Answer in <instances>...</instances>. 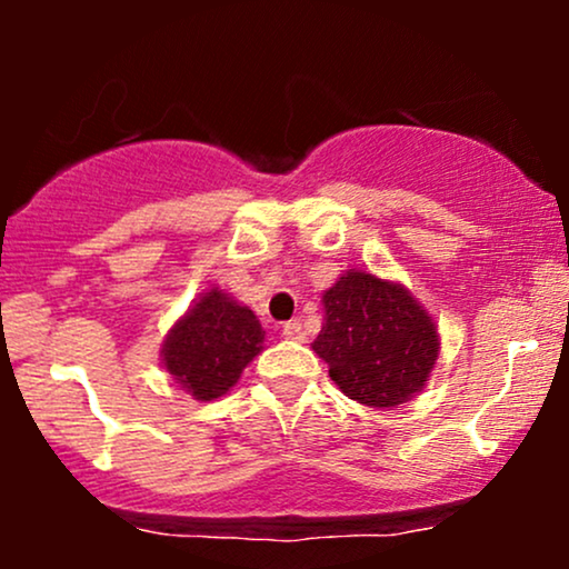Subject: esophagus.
<instances>
[{
  "label": "esophagus",
  "instance_id": "1",
  "mask_svg": "<svg viewBox=\"0 0 569 569\" xmlns=\"http://www.w3.org/2000/svg\"><path fill=\"white\" fill-rule=\"evenodd\" d=\"M283 337L286 339H293V342H302V339H305V326L299 323V321L283 323Z\"/></svg>",
  "mask_w": 569,
  "mask_h": 569
}]
</instances>
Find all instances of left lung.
Returning a JSON list of instances; mask_svg holds the SVG:
<instances>
[{
	"label": "left lung",
	"mask_w": 569,
	"mask_h": 569,
	"mask_svg": "<svg viewBox=\"0 0 569 569\" xmlns=\"http://www.w3.org/2000/svg\"><path fill=\"white\" fill-rule=\"evenodd\" d=\"M323 326L312 350L345 396L377 409L407 403L439 358V329L409 289L348 270L323 291Z\"/></svg>",
	"instance_id": "1"
}]
</instances>
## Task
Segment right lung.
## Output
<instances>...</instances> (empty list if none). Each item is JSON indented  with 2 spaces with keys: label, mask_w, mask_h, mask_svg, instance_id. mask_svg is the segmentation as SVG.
Wrapping results in <instances>:
<instances>
[{
  "label": "right lung",
  "mask_w": 569,
  "mask_h": 569,
  "mask_svg": "<svg viewBox=\"0 0 569 569\" xmlns=\"http://www.w3.org/2000/svg\"><path fill=\"white\" fill-rule=\"evenodd\" d=\"M264 331L253 310L230 293L208 289L166 335L160 358L173 380L198 401L224 396L262 350Z\"/></svg>",
  "instance_id": "add662e5"
}]
</instances>
